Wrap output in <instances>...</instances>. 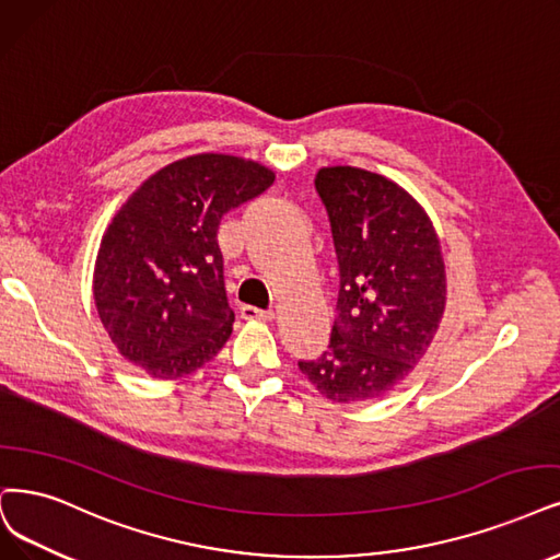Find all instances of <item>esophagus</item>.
<instances>
[{
	"label": "esophagus",
	"mask_w": 560,
	"mask_h": 560,
	"mask_svg": "<svg viewBox=\"0 0 560 560\" xmlns=\"http://www.w3.org/2000/svg\"><path fill=\"white\" fill-rule=\"evenodd\" d=\"M242 318L246 320H272V308H256V306H242Z\"/></svg>",
	"instance_id": "34e87169"
}]
</instances>
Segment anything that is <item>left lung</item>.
Segmentation results:
<instances>
[{
	"label": "left lung",
	"mask_w": 560,
	"mask_h": 560,
	"mask_svg": "<svg viewBox=\"0 0 560 560\" xmlns=\"http://www.w3.org/2000/svg\"><path fill=\"white\" fill-rule=\"evenodd\" d=\"M339 260V300L323 358L300 371L335 404L387 397L424 358L445 312V262L424 207L378 173L316 175Z\"/></svg>",
	"instance_id": "1"
}]
</instances>
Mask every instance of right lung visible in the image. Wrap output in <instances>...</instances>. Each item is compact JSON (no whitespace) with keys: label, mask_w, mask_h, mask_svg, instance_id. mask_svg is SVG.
Here are the masks:
<instances>
[{"label":"right lung","mask_w":560,"mask_h":560,"mask_svg":"<svg viewBox=\"0 0 560 560\" xmlns=\"http://www.w3.org/2000/svg\"><path fill=\"white\" fill-rule=\"evenodd\" d=\"M272 182L256 161L194 154L156 171L119 207L96 254L94 302L124 360L175 381L219 353L235 323L219 223Z\"/></svg>","instance_id":"obj_1"}]
</instances>
